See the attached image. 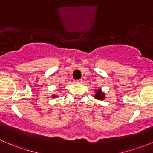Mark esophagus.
<instances>
[{"mask_svg": "<svg viewBox=\"0 0 153 153\" xmlns=\"http://www.w3.org/2000/svg\"><path fill=\"white\" fill-rule=\"evenodd\" d=\"M75 83H79V84H81V83H82V79H79V80H76V81H75Z\"/></svg>", "mask_w": 153, "mask_h": 153, "instance_id": "1", "label": "esophagus"}]
</instances>
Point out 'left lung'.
Segmentation results:
<instances>
[{"label": "left lung", "mask_w": 153, "mask_h": 153, "mask_svg": "<svg viewBox=\"0 0 153 153\" xmlns=\"http://www.w3.org/2000/svg\"><path fill=\"white\" fill-rule=\"evenodd\" d=\"M94 98L102 100H104V98H105V94H104L103 93H102V91H101L100 89H98L97 90L96 94L94 95Z\"/></svg>", "instance_id": "obj_1"}]
</instances>
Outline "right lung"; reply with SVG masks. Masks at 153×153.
<instances>
[{
  "instance_id": "1",
  "label": "right lung",
  "mask_w": 153,
  "mask_h": 153,
  "mask_svg": "<svg viewBox=\"0 0 153 153\" xmlns=\"http://www.w3.org/2000/svg\"><path fill=\"white\" fill-rule=\"evenodd\" d=\"M56 96H54V95H53V97H56Z\"/></svg>"
}]
</instances>
